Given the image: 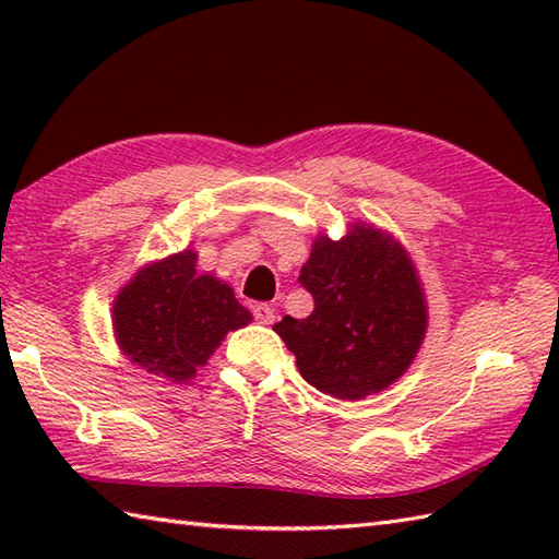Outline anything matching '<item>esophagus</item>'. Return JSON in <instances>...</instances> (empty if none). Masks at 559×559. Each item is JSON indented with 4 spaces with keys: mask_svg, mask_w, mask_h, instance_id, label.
I'll use <instances>...</instances> for the list:
<instances>
[{
    "mask_svg": "<svg viewBox=\"0 0 559 559\" xmlns=\"http://www.w3.org/2000/svg\"><path fill=\"white\" fill-rule=\"evenodd\" d=\"M252 312H254V319H257L259 324L269 326V324L276 322V312H273V307H271V305H266V302H259V305H254V307H252Z\"/></svg>",
    "mask_w": 559,
    "mask_h": 559,
    "instance_id": "1",
    "label": "esophagus"
}]
</instances>
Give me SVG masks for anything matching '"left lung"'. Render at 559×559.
<instances>
[{
  "instance_id": "obj_1",
  "label": "left lung",
  "mask_w": 559,
  "mask_h": 559,
  "mask_svg": "<svg viewBox=\"0 0 559 559\" xmlns=\"http://www.w3.org/2000/svg\"><path fill=\"white\" fill-rule=\"evenodd\" d=\"M300 283L314 310L283 317L273 331L314 389L358 401L406 374L427 331L418 269L394 235L355 221L341 240L317 235Z\"/></svg>"
}]
</instances>
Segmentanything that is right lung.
<instances>
[{
	"label": "right lung",
	"mask_w": 559,
	"mask_h": 559,
	"mask_svg": "<svg viewBox=\"0 0 559 559\" xmlns=\"http://www.w3.org/2000/svg\"><path fill=\"white\" fill-rule=\"evenodd\" d=\"M252 322L228 283L197 271V252L141 266L112 302L115 341L124 358L156 377L187 384L228 331Z\"/></svg>",
	"instance_id": "1"
}]
</instances>
